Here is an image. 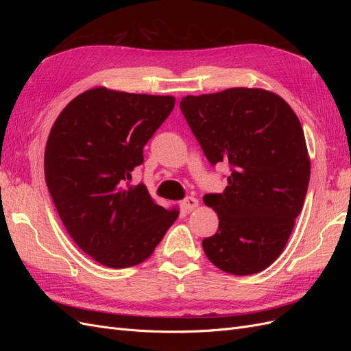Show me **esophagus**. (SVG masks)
I'll use <instances>...</instances> for the list:
<instances>
[{"label":"esophagus","instance_id":"obj_1","mask_svg":"<svg viewBox=\"0 0 351 351\" xmlns=\"http://www.w3.org/2000/svg\"><path fill=\"white\" fill-rule=\"evenodd\" d=\"M182 206H183L184 210L192 212V210H195V209L199 206V200H197L196 197L189 196V197H186V199L182 202Z\"/></svg>","mask_w":351,"mask_h":351}]
</instances>
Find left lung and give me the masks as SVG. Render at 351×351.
Returning <instances> with one entry per match:
<instances>
[{"instance_id": "obj_1", "label": "left lung", "mask_w": 351, "mask_h": 351, "mask_svg": "<svg viewBox=\"0 0 351 351\" xmlns=\"http://www.w3.org/2000/svg\"><path fill=\"white\" fill-rule=\"evenodd\" d=\"M187 124L212 165L228 164L222 193L204 196L218 231L204 239L221 271H263L284 250L304 204L311 161L295 112L265 89L231 88L180 102Z\"/></svg>"}]
</instances>
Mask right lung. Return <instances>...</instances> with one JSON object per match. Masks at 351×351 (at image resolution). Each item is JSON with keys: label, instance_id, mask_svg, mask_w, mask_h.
<instances>
[{"label": "right lung", "instance_id": "1", "mask_svg": "<svg viewBox=\"0 0 351 351\" xmlns=\"http://www.w3.org/2000/svg\"><path fill=\"white\" fill-rule=\"evenodd\" d=\"M174 97L93 88L61 111L45 147V180L74 243L108 268L151 256L178 209L130 186L143 146L171 114Z\"/></svg>", "mask_w": 351, "mask_h": 351}]
</instances>
